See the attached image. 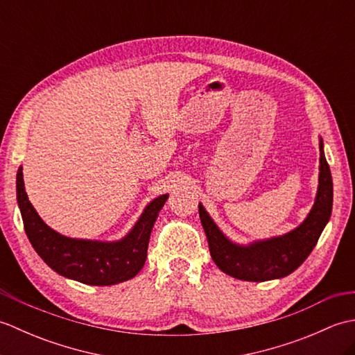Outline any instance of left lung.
<instances>
[{
  "label": "left lung",
  "mask_w": 355,
  "mask_h": 355,
  "mask_svg": "<svg viewBox=\"0 0 355 355\" xmlns=\"http://www.w3.org/2000/svg\"><path fill=\"white\" fill-rule=\"evenodd\" d=\"M319 149L320 172L314 206L299 227L282 236L254 241L248 245L232 243L218 229V225L200 202V220L206 232L210 256L218 268L225 275L250 282L281 279L293 273L310 256L333 210V178H331L329 166L323 154L322 139Z\"/></svg>",
  "instance_id": "left-lung-1"
}]
</instances>
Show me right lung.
Returning a JSON list of instances; mask_svg holds the SVG:
<instances>
[{
    "label": "right lung",
    "instance_id": "1",
    "mask_svg": "<svg viewBox=\"0 0 355 355\" xmlns=\"http://www.w3.org/2000/svg\"><path fill=\"white\" fill-rule=\"evenodd\" d=\"M17 198L27 238L42 261L64 277L102 286L132 279L145 266L150 232L168 193L150 201L132 230L114 243L67 238L50 229L28 201L22 168L17 173Z\"/></svg>",
    "mask_w": 355,
    "mask_h": 355
}]
</instances>
